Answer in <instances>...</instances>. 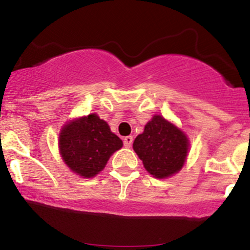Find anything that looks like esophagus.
Instances as JSON below:
<instances>
[{
  "mask_svg": "<svg viewBox=\"0 0 250 250\" xmlns=\"http://www.w3.org/2000/svg\"><path fill=\"white\" fill-rule=\"evenodd\" d=\"M133 144V138L132 137H125V139H123V145L125 146V147H130Z\"/></svg>",
  "mask_w": 250,
  "mask_h": 250,
  "instance_id": "esophagus-1",
  "label": "esophagus"
}]
</instances>
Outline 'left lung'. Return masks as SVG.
Instances as JSON below:
<instances>
[{
  "label": "left lung",
  "instance_id": "1",
  "mask_svg": "<svg viewBox=\"0 0 250 250\" xmlns=\"http://www.w3.org/2000/svg\"><path fill=\"white\" fill-rule=\"evenodd\" d=\"M133 148L144 167L155 178L163 179L181 169L188 150V140L180 129L162 116H153Z\"/></svg>",
  "mask_w": 250,
  "mask_h": 250
}]
</instances>
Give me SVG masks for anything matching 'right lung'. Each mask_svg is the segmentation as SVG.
Listing matches in <instances>:
<instances>
[{
    "label": "right lung",
    "mask_w": 250,
    "mask_h": 250,
    "mask_svg": "<svg viewBox=\"0 0 250 250\" xmlns=\"http://www.w3.org/2000/svg\"><path fill=\"white\" fill-rule=\"evenodd\" d=\"M123 143L95 113L64 125L59 135L62 160L72 172L93 178L102 172L110 156Z\"/></svg>",
    "instance_id": "right-lung-1"
}]
</instances>
